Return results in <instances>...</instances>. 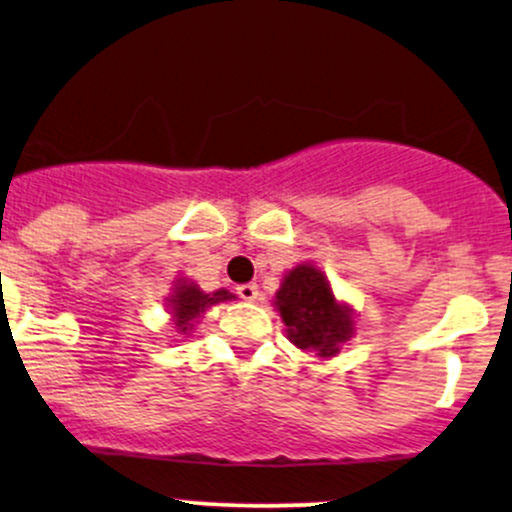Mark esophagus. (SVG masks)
Segmentation results:
<instances>
[{
	"mask_svg": "<svg viewBox=\"0 0 512 512\" xmlns=\"http://www.w3.org/2000/svg\"><path fill=\"white\" fill-rule=\"evenodd\" d=\"M238 296L243 301H257V296H260V289H257V284H240L238 286Z\"/></svg>",
	"mask_w": 512,
	"mask_h": 512,
	"instance_id": "obj_1",
	"label": "esophagus"
}]
</instances>
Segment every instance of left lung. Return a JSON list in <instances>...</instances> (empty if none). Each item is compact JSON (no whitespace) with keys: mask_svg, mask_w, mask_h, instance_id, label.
<instances>
[{"mask_svg":"<svg viewBox=\"0 0 512 512\" xmlns=\"http://www.w3.org/2000/svg\"><path fill=\"white\" fill-rule=\"evenodd\" d=\"M274 308L286 325V338L320 359L338 357L355 335V308L333 294L328 277L313 262H299L284 274Z\"/></svg>","mask_w":512,"mask_h":512,"instance_id":"obj_1","label":"left lung"}]
</instances>
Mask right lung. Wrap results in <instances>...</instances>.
Returning a JSON list of instances; mask_svg holds the SVG:
<instances>
[{"instance_id":"obj_1","label":"right lung","mask_w":512,"mask_h":512,"mask_svg":"<svg viewBox=\"0 0 512 512\" xmlns=\"http://www.w3.org/2000/svg\"><path fill=\"white\" fill-rule=\"evenodd\" d=\"M235 294L228 289H216L211 294L201 291V286L192 279H177L172 286V294L167 296V313H170V328L177 338H189L194 333L196 323L204 318L211 306L223 301H233Z\"/></svg>"}]
</instances>
